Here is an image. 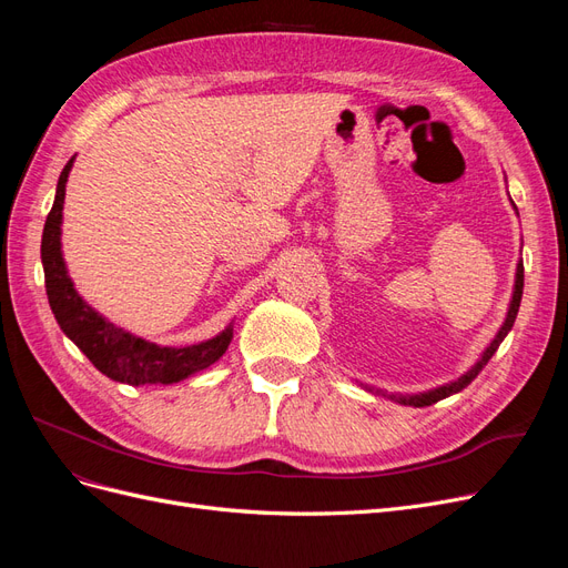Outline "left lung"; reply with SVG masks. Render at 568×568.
<instances>
[{
	"label": "left lung",
	"instance_id": "left-lung-1",
	"mask_svg": "<svg viewBox=\"0 0 568 568\" xmlns=\"http://www.w3.org/2000/svg\"><path fill=\"white\" fill-rule=\"evenodd\" d=\"M521 294H524V263H519V267H517V284H514V296H511L509 313H507V320H505V324H503V329L497 332V336L493 338V343L486 348L484 357L478 359L476 367H471V372L459 376L457 382H453V384H448V386H440V388H436V390H428V393H422V395H388V398L398 400V403H403V405H412V407H426V405H434V403H438V400H443V398H448V395H453V393H459L462 388H467V386L476 379L478 372L488 365V359L493 357V353H495L497 348H500V343H503L505 336L509 334V329L514 326V320H517V313H519Z\"/></svg>",
	"mask_w": 568,
	"mask_h": 568
}]
</instances>
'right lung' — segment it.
Masks as SVG:
<instances>
[{
	"mask_svg": "<svg viewBox=\"0 0 568 568\" xmlns=\"http://www.w3.org/2000/svg\"><path fill=\"white\" fill-rule=\"evenodd\" d=\"M73 159L65 163L57 184V199L44 222L42 232V265L44 286L51 313H54L63 334L90 357V363L106 374L109 379L144 386V384H175L192 376L194 372L209 369L222 357L232 341V329L220 336L203 341L199 346L184 348H161L156 343L136 338L123 329H118L99 313L84 303L73 282L68 280L65 263L61 255V213L65 182L71 173Z\"/></svg>",
	"mask_w": 568,
	"mask_h": 568,
	"instance_id": "1",
	"label": "right lung"
}]
</instances>
